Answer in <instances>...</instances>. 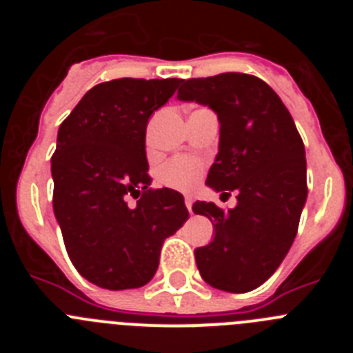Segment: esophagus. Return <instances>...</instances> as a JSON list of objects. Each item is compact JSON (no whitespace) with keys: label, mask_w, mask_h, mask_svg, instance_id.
Listing matches in <instances>:
<instances>
[{"label":"esophagus","mask_w":353,"mask_h":353,"mask_svg":"<svg viewBox=\"0 0 353 353\" xmlns=\"http://www.w3.org/2000/svg\"><path fill=\"white\" fill-rule=\"evenodd\" d=\"M185 207L189 210V214H192V198L191 196H185Z\"/></svg>","instance_id":"1"}]
</instances>
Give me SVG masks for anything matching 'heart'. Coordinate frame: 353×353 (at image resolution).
Masks as SVG:
<instances>
[{"label": "heart", "mask_w": 353, "mask_h": 353, "mask_svg": "<svg viewBox=\"0 0 353 353\" xmlns=\"http://www.w3.org/2000/svg\"><path fill=\"white\" fill-rule=\"evenodd\" d=\"M199 176H201V164L192 157L174 159L161 171V182L173 189H180V191H187V189L194 187Z\"/></svg>", "instance_id": "b5f03b06"}]
</instances>
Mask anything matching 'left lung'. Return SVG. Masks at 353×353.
I'll return each mask as SVG.
<instances>
[{
    "mask_svg": "<svg viewBox=\"0 0 353 353\" xmlns=\"http://www.w3.org/2000/svg\"><path fill=\"white\" fill-rule=\"evenodd\" d=\"M176 99L217 114L219 152L207 185L239 192L228 212L212 201L192 205L214 224V240L194 251L198 270L214 288L251 292L276 272L297 235L307 198L304 143L279 95L249 74L187 79Z\"/></svg>",
    "mask_w": 353,
    "mask_h": 353,
    "instance_id": "1",
    "label": "left lung"
}]
</instances>
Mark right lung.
Returning <instances> with one entry per match:
<instances>
[{"label": "right lung", "instance_id": "add662e5", "mask_svg": "<svg viewBox=\"0 0 353 353\" xmlns=\"http://www.w3.org/2000/svg\"><path fill=\"white\" fill-rule=\"evenodd\" d=\"M182 79L108 81L84 93L60 125L51 159L56 221L77 272L105 290L145 286L164 239L189 217L183 196L150 189V117ZM141 195L130 209L125 196Z\"/></svg>", "mask_w": 353, "mask_h": 353}]
</instances>
